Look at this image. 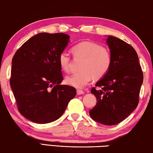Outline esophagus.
Listing matches in <instances>:
<instances>
[{"label": "esophagus", "instance_id": "obj_1", "mask_svg": "<svg viewBox=\"0 0 153 153\" xmlns=\"http://www.w3.org/2000/svg\"><path fill=\"white\" fill-rule=\"evenodd\" d=\"M77 95H81V94H84V92L82 90H77Z\"/></svg>", "mask_w": 153, "mask_h": 153}]
</instances>
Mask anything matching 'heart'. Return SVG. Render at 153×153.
Returning a JSON list of instances; mask_svg holds the SVG:
<instances>
[{
    "label": "heart",
    "mask_w": 153,
    "mask_h": 153,
    "mask_svg": "<svg viewBox=\"0 0 153 153\" xmlns=\"http://www.w3.org/2000/svg\"><path fill=\"white\" fill-rule=\"evenodd\" d=\"M75 57L83 59L81 71L67 76L65 82L69 86L81 88L92 79L100 78L107 73L111 65L110 52L98 43L83 41L72 48ZM58 61L62 70L68 72L71 58L69 54L63 51L59 55Z\"/></svg>",
    "instance_id": "1"
}]
</instances>
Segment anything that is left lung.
Wrapping results in <instances>:
<instances>
[{"label":"left lung","instance_id":"8db88e82","mask_svg":"<svg viewBox=\"0 0 153 153\" xmlns=\"http://www.w3.org/2000/svg\"><path fill=\"white\" fill-rule=\"evenodd\" d=\"M106 42L110 49L111 65L95 84L100 88L91 90L97 103L89 113L93 120L113 126L123 121L138 106L143 73L132 46L112 36H108Z\"/></svg>","mask_w":153,"mask_h":153}]
</instances>
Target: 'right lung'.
Wrapping results in <instances>:
<instances>
[{
    "label": "right lung",
    "instance_id": "right-lung-1",
    "mask_svg": "<svg viewBox=\"0 0 153 153\" xmlns=\"http://www.w3.org/2000/svg\"><path fill=\"white\" fill-rule=\"evenodd\" d=\"M69 42L63 33H39L18 49L12 59L10 85L18 111L32 122H53L64 113L76 90L61 85L58 58Z\"/></svg>",
    "mask_w": 153,
    "mask_h": 153
}]
</instances>
